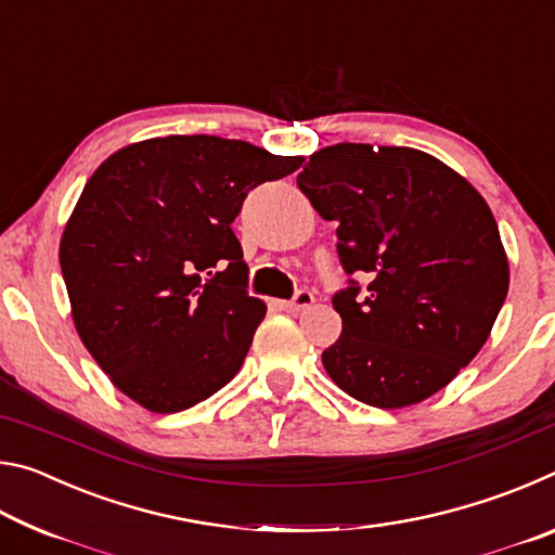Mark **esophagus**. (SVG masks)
<instances>
[{
  "label": "esophagus",
  "instance_id": "esophagus-1",
  "mask_svg": "<svg viewBox=\"0 0 555 555\" xmlns=\"http://www.w3.org/2000/svg\"><path fill=\"white\" fill-rule=\"evenodd\" d=\"M313 300H315V296L311 294V291H298V294L291 298V300H281V308H284V311H304V308H308V306H313Z\"/></svg>",
  "mask_w": 555,
  "mask_h": 555
}]
</instances>
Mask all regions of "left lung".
<instances>
[{"label": "left lung", "instance_id": "8db88e82", "mask_svg": "<svg viewBox=\"0 0 555 555\" xmlns=\"http://www.w3.org/2000/svg\"><path fill=\"white\" fill-rule=\"evenodd\" d=\"M298 188L337 222L354 279L333 296L343 333L323 367L352 399L403 409L434 397L480 352L509 291L494 215L436 156L409 146L335 144L311 156Z\"/></svg>", "mask_w": 555, "mask_h": 555}]
</instances>
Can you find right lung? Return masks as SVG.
<instances>
[{"label": "right lung", "instance_id": "right-lung-1", "mask_svg": "<svg viewBox=\"0 0 555 555\" xmlns=\"http://www.w3.org/2000/svg\"><path fill=\"white\" fill-rule=\"evenodd\" d=\"M240 139L158 137L92 173L61 237L82 345L112 384L154 413L212 397L240 372L264 300L230 224L251 188L294 173Z\"/></svg>", "mask_w": 555, "mask_h": 555}]
</instances>
